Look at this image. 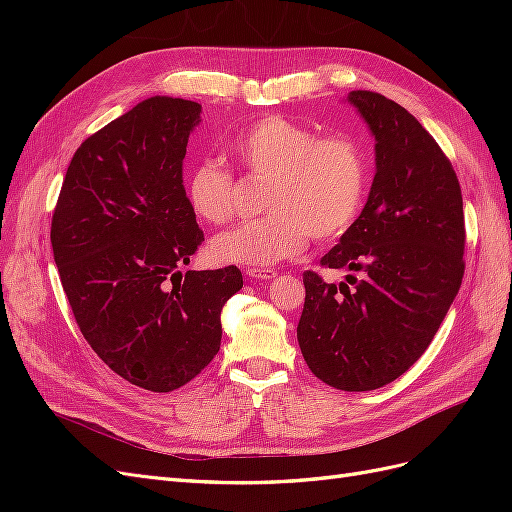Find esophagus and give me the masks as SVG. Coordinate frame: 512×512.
Segmentation results:
<instances>
[{"label": "esophagus", "mask_w": 512, "mask_h": 512, "mask_svg": "<svg viewBox=\"0 0 512 512\" xmlns=\"http://www.w3.org/2000/svg\"><path fill=\"white\" fill-rule=\"evenodd\" d=\"M245 275L250 277V280H273L277 275V269H262V267H247Z\"/></svg>", "instance_id": "1"}]
</instances>
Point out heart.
<instances>
[{"mask_svg": "<svg viewBox=\"0 0 512 512\" xmlns=\"http://www.w3.org/2000/svg\"><path fill=\"white\" fill-rule=\"evenodd\" d=\"M232 153L252 179H267L260 207L267 211L218 235L211 252L220 262L265 267L299 256L309 241L344 235L361 211L367 160L348 134L318 136L286 117H262L232 141ZM188 203L198 218L226 224L237 213V177L215 160L190 170Z\"/></svg>", "mask_w": 512, "mask_h": 512, "instance_id": "b5f03b06", "label": "heart"}]
</instances>
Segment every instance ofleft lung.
I'll list each match as a JSON object with an SVG mask.
<instances>
[{"instance_id": "obj_1", "label": "left lung", "mask_w": 512, "mask_h": 512, "mask_svg": "<svg viewBox=\"0 0 512 512\" xmlns=\"http://www.w3.org/2000/svg\"><path fill=\"white\" fill-rule=\"evenodd\" d=\"M348 100L376 136V177L367 205L324 269L361 271L339 286L303 273L297 327L314 376L339 391H374L421 359L466 271L459 179L446 153L404 106L376 91Z\"/></svg>"}]
</instances>
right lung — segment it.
I'll return each mask as SVG.
<instances>
[{"mask_svg":"<svg viewBox=\"0 0 512 512\" xmlns=\"http://www.w3.org/2000/svg\"><path fill=\"white\" fill-rule=\"evenodd\" d=\"M200 104L149 98L81 143L51 243L76 324L117 376L153 393L188 384L220 350L237 267L188 271L205 241L183 185Z\"/></svg>","mask_w":512,"mask_h":512,"instance_id":"obj_1","label":"right lung"}]
</instances>
